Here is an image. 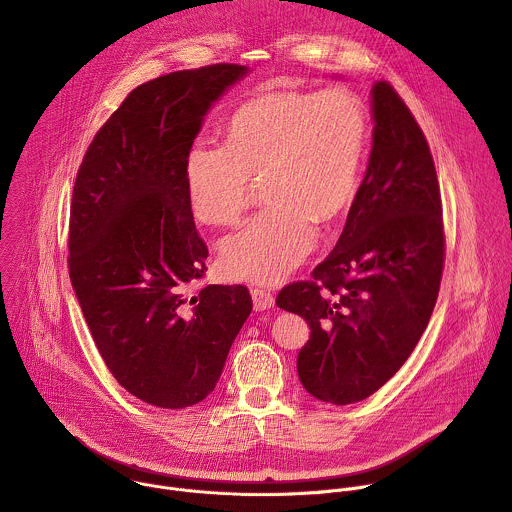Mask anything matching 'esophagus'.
<instances>
[{
	"mask_svg": "<svg viewBox=\"0 0 512 512\" xmlns=\"http://www.w3.org/2000/svg\"><path fill=\"white\" fill-rule=\"evenodd\" d=\"M251 298H253V308H255V312L269 310V308H273V304H275V298H273L271 291H267V289H263V287H253V289H251Z\"/></svg>",
	"mask_w": 512,
	"mask_h": 512,
	"instance_id": "obj_1",
	"label": "esophagus"
}]
</instances>
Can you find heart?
Here are the masks:
<instances>
[{
	"mask_svg": "<svg viewBox=\"0 0 512 512\" xmlns=\"http://www.w3.org/2000/svg\"><path fill=\"white\" fill-rule=\"evenodd\" d=\"M369 139V111L346 89L273 91L243 103L227 123L225 148L196 141L184 160L192 214L231 227L255 180L269 204L221 243L231 279L275 283L310 253L320 227L350 208Z\"/></svg>",
	"mask_w": 512,
	"mask_h": 512,
	"instance_id": "heart-1",
	"label": "heart"
}]
</instances>
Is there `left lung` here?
<instances>
[{
    "label": "left lung",
    "instance_id": "8db88e82",
    "mask_svg": "<svg viewBox=\"0 0 512 512\" xmlns=\"http://www.w3.org/2000/svg\"><path fill=\"white\" fill-rule=\"evenodd\" d=\"M373 150L344 231L310 281L277 306L310 324L298 377L320 401L348 405L379 391L431 318L444 271L442 196L427 139L397 91H371Z\"/></svg>",
    "mask_w": 512,
    "mask_h": 512
}]
</instances>
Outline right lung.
Returning <instances> with one entry per match:
<instances>
[{
	"label": "right lung",
	"instance_id": "1",
	"mask_svg": "<svg viewBox=\"0 0 512 512\" xmlns=\"http://www.w3.org/2000/svg\"><path fill=\"white\" fill-rule=\"evenodd\" d=\"M247 66L178 70L133 89L91 141L68 225V273L93 340L137 399L184 409L214 391L251 314L243 285H188L208 249L184 160L214 101Z\"/></svg>",
	"mask_w": 512,
	"mask_h": 512
}]
</instances>
